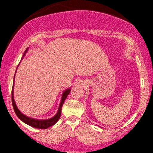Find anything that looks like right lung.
I'll return each instance as SVG.
<instances>
[{
    "label": "right lung",
    "mask_w": 153,
    "mask_h": 153,
    "mask_svg": "<svg viewBox=\"0 0 153 153\" xmlns=\"http://www.w3.org/2000/svg\"><path fill=\"white\" fill-rule=\"evenodd\" d=\"M27 50H28V49H27V50H26L25 52H24L21 60L24 58V56L25 55V54L27 53ZM13 81H15V77H14ZM13 89H14V83H13V86H12V106H13L14 111H15L17 116L19 118L20 120H21V121H22L23 122L25 123V124H28L29 126H32V127L38 128V129H47V128L49 127V126H52V125L56 124L57 121L59 120L60 117H61V108H62L63 104H64V102L66 100V98H67V95H69V92H70L71 91V89H67L64 91V92H63L62 94V97H61V103H60L59 107H58V112H57V113L55 114L52 118H49V119H46V120H40V119H35V118H30V117L27 116V115H24V114H23L22 112L18 109V107H17L16 106V104H15V100H14Z\"/></svg>",
    "instance_id": "obj_1"
}]
</instances>
